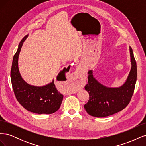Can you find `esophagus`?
Listing matches in <instances>:
<instances>
[{"label": "esophagus", "mask_w": 146, "mask_h": 146, "mask_svg": "<svg viewBox=\"0 0 146 146\" xmlns=\"http://www.w3.org/2000/svg\"><path fill=\"white\" fill-rule=\"evenodd\" d=\"M74 84L76 86H80L84 82V74L80 70H78L74 74Z\"/></svg>", "instance_id": "obj_1"}]
</instances>
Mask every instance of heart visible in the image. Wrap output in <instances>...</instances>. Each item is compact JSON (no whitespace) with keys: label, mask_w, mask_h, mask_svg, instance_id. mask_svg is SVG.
<instances>
[{"label":"heart","mask_w":146,"mask_h":146,"mask_svg":"<svg viewBox=\"0 0 146 146\" xmlns=\"http://www.w3.org/2000/svg\"><path fill=\"white\" fill-rule=\"evenodd\" d=\"M72 91H73V90H72Z\"/></svg>","instance_id":"b5f03b06"}]
</instances>
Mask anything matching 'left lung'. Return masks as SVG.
Listing matches in <instances>:
<instances>
[{
	"label": "left lung",
	"instance_id": "8db88e82",
	"mask_svg": "<svg viewBox=\"0 0 146 146\" xmlns=\"http://www.w3.org/2000/svg\"><path fill=\"white\" fill-rule=\"evenodd\" d=\"M131 68L125 83L119 88H108L96 80L89 70L88 82L85 89L88 92L90 99L84 105L90 115L104 117L122 111L129 105L134 92L137 78L136 63L132 48L130 47Z\"/></svg>",
	"mask_w": 146,
	"mask_h": 146
}]
</instances>
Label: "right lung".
<instances>
[{"instance_id":"add662e5","label":"right lung","mask_w":146,"mask_h":146,"mask_svg":"<svg viewBox=\"0 0 146 146\" xmlns=\"http://www.w3.org/2000/svg\"><path fill=\"white\" fill-rule=\"evenodd\" d=\"M27 38L25 36L20 42L17 50L13 56L11 69V80L13 91L17 100L27 111L41 114H52L60 107L63 96L55 87L54 80L48 85L38 87L30 85L21 77L18 69V56L23 42ZM70 66L66 69L69 71ZM65 69L59 76L65 77Z\"/></svg>"}]
</instances>
